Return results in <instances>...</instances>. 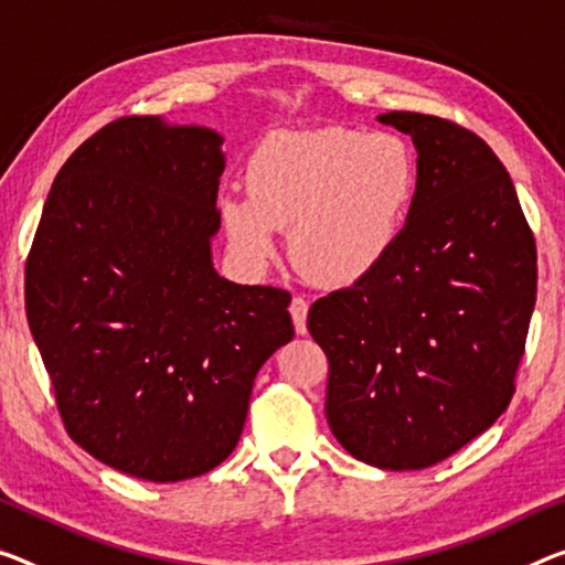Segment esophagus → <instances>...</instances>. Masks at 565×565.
<instances>
[{"mask_svg":"<svg viewBox=\"0 0 565 565\" xmlns=\"http://www.w3.org/2000/svg\"><path fill=\"white\" fill-rule=\"evenodd\" d=\"M290 316H292L295 333L306 335V333H308V302L302 300V298H292V302H290Z\"/></svg>","mask_w":565,"mask_h":565,"instance_id":"34e87169","label":"esophagus"}]
</instances>
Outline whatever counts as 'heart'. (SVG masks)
I'll list each match as a JSON object with an SVG mask.
<instances>
[{"label": "heart", "mask_w": 565, "mask_h": 565, "mask_svg": "<svg viewBox=\"0 0 565 565\" xmlns=\"http://www.w3.org/2000/svg\"><path fill=\"white\" fill-rule=\"evenodd\" d=\"M247 194L220 202L234 253L273 259L290 227L295 263L326 288H349L394 253L419 192V159L404 136L320 128L275 134L247 163Z\"/></svg>", "instance_id": "1"}]
</instances>
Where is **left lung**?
I'll list each match as a JSON object with an SVG mask.
<instances>
[{"mask_svg":"<svg viewBox=\"0 0 565 565\" xmlns=\"http://www.w3.org/2000/svg\"><path fill=\"white\" fill-rule=\"evenodd\" d=\"M412 136L419 192L394 253L316 300L326 416L345 452L424 470L490 429L515 392L537 267L510 173L480 136L424 113H381Z\"/></svg>","mask_w":565,"mask_h":565,"instance_id":"8db88e82","label":"left lung"}]
</instances>
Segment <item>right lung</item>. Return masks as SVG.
I'll return each mask as SVG.
<instances>
[{
  "instance_id": "obj_1",
  "label": "right lung",
  "mask_w": 565,
  "mask_h": 565,
  "mask_svg": "<svg viewBox=\"0 0 565 565\" xmlns=\"http://www.w3.org/2000/svg\"><path fill=\"white\" fill-rule=\"evenodd\" d=\"M224 138L118 118L77 149L34 234L24 302L65 429L113 470L192 480L237 447L290 292L212 263Z\"/></svg>"
}]
</instances>
